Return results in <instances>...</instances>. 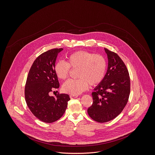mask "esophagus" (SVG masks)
<instances>
[{"instance_id":"1","label":"esophagus","mask_w":155,"mask_h":155,"mask_svg":"<svg viewBox=\"0 0 155 155\" xmlns=\"http://www.w3.org/2000/svg\"><path fill=\"white\" fill-rule=\"evenodd\" d=\"M69 96H70V98L72 99H75V98H77L78 97L77 95H72V94H71Z\"/></svg>"}]
</instances>
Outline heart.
Listing matches in <instances>:
<instances>
[{"instance_id":"heart-1","label":"heart","mask_w":155,"mask_h":155,"mask_svg":"<svg viewBox=\"0 0 155 155\" xmlns=\"http://www.w3.org/2000/svg\"><path fill=\"white\" fill-rule=\"evenodd\" d=\"M70 67L78 68L77 80H69L62 86L64 92L78 95L87 89L89 84L94 86L101 83L104 78L106 62L101 54L89 52H75L68 57L67 62L59 61L54 66V72L61 80H65L69 75Z\"/></svg>"}]
</instances>
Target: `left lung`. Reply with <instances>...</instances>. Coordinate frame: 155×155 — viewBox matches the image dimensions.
<instances>
[{
	"label": "left lung",
	"instance_id": "8db88e82",
	"mask_svg": "<svg viewBox=\"0 0 155 155\" xmlns=\"http://www.w3.org/2000/svg\"><path fill=\"white\" fill-rule=\"evenodd\" d=\"M104 49L108 59L107 72L94 88L93 102L87 110L91 119L101 123L112 120L120 114L130 93L129 73L124 62L117 53Z\"/></svg>",
	"mask_w": 155,
	"mask_h": 155
}]
</instances>
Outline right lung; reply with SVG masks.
I'll return each instance as SVG.
<instances>
[{
  "label": "right lung",
  "instance_id": "add662e5",
  "mask_svg": "<svg viewBox=\"0 0 155 155\" xmlns=\"http://www.w3.org/2000/svg\"><path fill=\"white\" fill-rule=\"evenodd\" d=\"M63 49L44 52L33 62L27 78L25 98L31 112L39 120L52 123L64 114L70 100L67 94L51 96L53 90L59 88L54 66L58 54Z\"/></svg>",
  "mask_w": 155,
  "mask_h": 155
}]
</instances>
